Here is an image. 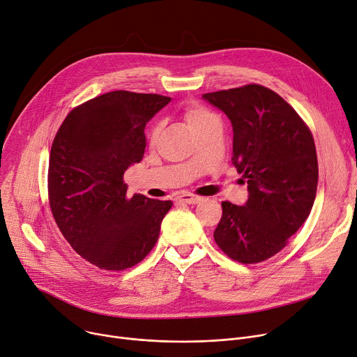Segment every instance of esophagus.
Here are the masks:
<instances>
[{
	"instance_id": "esophagus-1",
	"label": "esophagus",
	"mask_w": 357,
	"mask_h": 357,
	"mask_svg": "<svg viewBox=\"0 0 357 357\" xmlns=\"http://www.w3.org/2000/svg\"><path fill=\"white\" fill-rule=\"evenodd\" d=\"M181 202H183V204H189V205H195V204H198V202H201V197H197V195H194V194H189V192H185V194H182V195H179V198H178Z\"/></svg>"
}]
</instances>
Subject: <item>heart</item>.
<instances>
[{
	"label": "heart",
	"instance_id": "obj_1",
	"mask_svg": "<svg viewBox=\"0 0 357 357\" xmlns=\"http://www.w3.org/2000/svg\"><path fill=\"white\" fill-rule=\"evenodd\" d=\"M185 121L188 123V126L191 128V130L195 133L197 130L202 129L205 125H208L211 121H213V119H217V116L213 114L212 112H209L206 107L201 106V105H191L188 106L185 109ZM159 135V125H156L153 129H152V133H151V137L152 140L156 139V136Z\"/></svg>",
	"mask_w": 357,
	"mask_h": 357
}]
</instances>
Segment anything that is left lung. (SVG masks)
I'll return each instance as SVG.
<instances>
[{
    "label": "left lung",
    "instance_id": "1",
    "mask_svg": "<svg viewBox=\"0 0 357 357\" xmlns=\"http://www.w3.org/2000/svg\"><path fill=\"white\" fill-rule=\"evenodd\" d=\"M232 125V163L248 185L243 206L222 202L213 240L243 264L281 251L314 204L319 165L310 129L297 112L264 86L202 94Z\"/></svg>",
    "mask_w": 357,
    "mask_h": 357
}]
</instances>
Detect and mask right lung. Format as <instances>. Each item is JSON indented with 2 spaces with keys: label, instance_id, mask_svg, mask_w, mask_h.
I'll return each instance as SVG.
<instances>
[{
  "label": "right lung",
  "instance_id": "add662e5",
  "mask_svg": "<svg viewBox=\"0 0 357 357\" xmlns=\"http://www.w3.org/2000/svg\"><path fill=\"white\" fill-rule=\"evenodd\" d=\"M171 98L116 90L71 110L50 152L49 201L73 250L107 271L140 263L155 247L171 201L128 197L125 171L144 158L145 126Z\"/></svg>",
  "mask_w": 357,
  "mask_h": 357
}]
</instances>
